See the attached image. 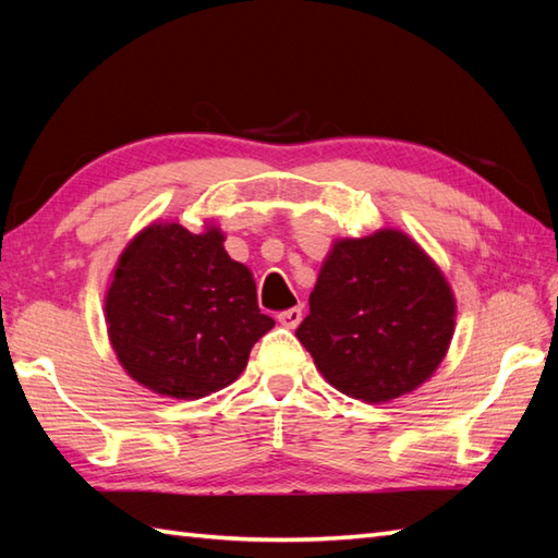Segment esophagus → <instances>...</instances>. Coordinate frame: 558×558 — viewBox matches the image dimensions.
<instances>
[{
	"label": "esophagus",
	"instance_id": "obj_1",
	"mask_svg": "<svg viewBox=\"0 0 558 558\" xmlns=\"http://www.w3.org/2000/svg\"><path fill=\"white\" fill-rule=\"evenodd\" d=\"M302 322V310L300 306H292V310H286L278 314V324L286 326V328H298Z\"/></svg>",
	"mask_w": 558,
	"mask_h": 558
}]
</instances>
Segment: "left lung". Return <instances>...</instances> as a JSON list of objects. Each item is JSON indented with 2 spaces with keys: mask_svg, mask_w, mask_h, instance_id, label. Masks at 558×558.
<instances>
[{
  "mask_svg": "<svg viewBox=\"0 0 558 558\" xmlns=\"http://www.w3.org/2000/svg\"><path fill=\"white\" fill-rule=\"evenodd\" d=\"M453 328L444 272L405 232L378 230L333 244L294 336L340 393L388 402L438 369Z\"/></svg>",
  "mask_w": 558,
  "mask_h": 558,
  "instance_id": "8db88e82",
  "label": "left lung"
}]
</instances>
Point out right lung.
I'll return each instance as SVG.
<instances>
[{
	"label": "right lung",
	"instance_id": "add662e5",
	"mask_svg": "<svg viewBox=\"0 0 558 558\" xmlns=\"http://www.w3.org/2000/svg\"><path fill=\"white\" fill-rule=\"evenodd\" d=\"M225 234L153 222L122 252L105 322L124 372L158 396L206 398L244 372L254 342L276 326L260 314L252 270Z\"/></svg>",
	"mask_w": 558,
	"mask_h": 558
}]
</instances>
